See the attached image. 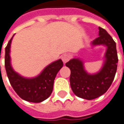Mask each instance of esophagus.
<instances>
[{"label":"esophagus","mask_w":124,"mask_h":124,"mask_svg":"<svg viewBox=\"0 0 124 124\" xmlns=\"http://www.w3.org/2000/svg\"><path fill=\"white\" fill-rule=\"evenodd\" d=\"M70 59V55L69 54H64L62 56V60L64 63H66Z\"/></svg>","instance_id":"obj_1"}]
</instances>
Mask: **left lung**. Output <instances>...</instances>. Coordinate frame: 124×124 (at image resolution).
I'll return each instance as SVG.
<instances>
[{"label": "left lung", "mask_w": 124, "mask_h": 124, "mask_svg": "<svg viewBox=\"0 0 124 124\" xmlns=\"http://www.w3.org/2000/svg\"><path fill=\"white\" fill-rule=\"evenodd\" d=\"M99 36L92 44L107 46L104 64L95 75L84 70L83 63L79 59H72L66 63L70 70V84L73 92L79 97L91 100L101 96L108 91L115 78L118 63L116 43L104 29L99 27Z\"/></svg>", "instance_id": "left-lung-1"}]
</instances>
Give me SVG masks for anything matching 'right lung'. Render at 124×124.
Masks as SVG:
<instances>
[{"label": "right lung", "mask_w": 124, "mask_h": 124, "mask_svg": "<svg viewBox=\"0 0 124 124\" xmlns=\"http://www.w3.org/2000/svg\"><path fill=\"white\" fill-rule=\"evenodd\" d=\"M12 38L5 47V70L11 86L24 100L34 103L45 100L52 93L54 79L63 66V62L58 60L51 63L45 68L40 75L35 78H24L13 70L10 64L9 51Z\"/></svg>", "instance_id": "obj_1"}]
</instances>
